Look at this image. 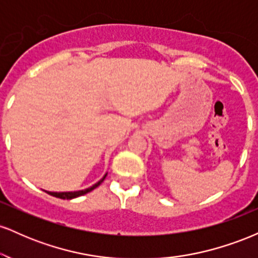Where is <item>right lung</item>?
Returning <instances> with one entry per match:
<instances>
[{
  "label": "right lung",
  "mask_w": 258,
  "mask_h": 258,
  "mask_svg": "<svg viewBox=\"0 0 258 258\" xmlns=\"http://www.w3.org/2000/svg\"><path fill=\"white\" fill-rule=\"evenodd\" d=\"M106 174L104 177H103L102 179L99 180V182H97L96 184L92 185L91 188H87L85 189V190H79V191H63V193H54V191H47L49 195H52V197H55V198H59V199H74V198H78V197H81V195H85L87 193H90V191L93 190V189H96L97 186H98L100 183L103 182V180L105 179Z\"/></svg>",
  "instance_id": "right-lung-1"
}]
</instances>
